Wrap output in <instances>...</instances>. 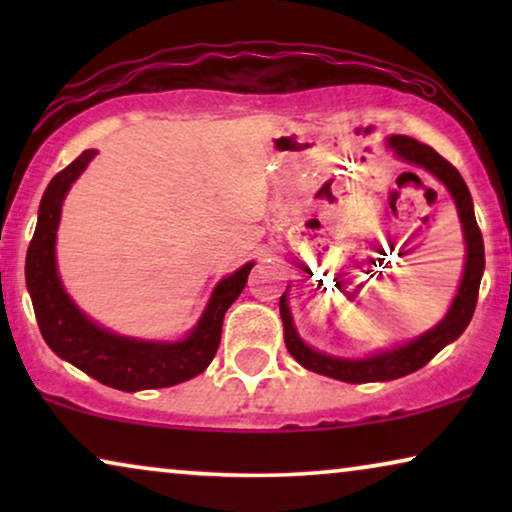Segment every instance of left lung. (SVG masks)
<instances>
[{"label": "left lung", "instance_id": "1", "mask_svg": "<svg viewBox=\"0 0 512 512\" xmlns=\"http://www.w3.org/2000/svg\"><path fill=\"white\" fill-rule=\"evenodd\" d=\"M387 149L394 151V156L403 160V163L424 167L426 172H431L450 191L454 205H457L461 230H464L466 263L457 296H454L450 310H447L445 317L436 326L422 335H417V338L403 342V345L380 349V352L361 356V359L326 354L307 345L298 335L296 324H293V314L289 307V286H286L284 296L279 298V314H282L284 342L289 354L300 366L312 370V373L333 377V380L349 384L398 380V377H405L426 366L440 349L450 345V342L457 340L466 331L468 321H471L475 312V303H478L482 272H485V244H482V233L478 228V221H475L473 198L466 181L457 172V167H452L443 156H438L431 146L405 135L387 137Z\"/></svg>", "mask_w": 512, "mask_h": 512}]
</instances>
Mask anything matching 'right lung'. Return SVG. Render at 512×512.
<instances>
[{
	"instance_id": "right-lung-1",
	"label": "right lung",
	"mask_w": 512,
	"mask_h": 512,
	"mask_svg": "<svg viewBox=\"0 0 512 512\" xmlns=\"http://www.w3.org/2000/svg\"><path fill=\"white\" fill-rule=\"evenodd\" d=\"M95 156V149L83 151L74 163L55 174L41 198L37 230L25 258V282L39 331L60 359L107 387L121 391L174 387L200 375L212 363L221 342L223 317L247 284L254 261L244 263L214 286L198 324L181 340L130 338L100 326L69 298L55 258L62 202Z\"/></svg>"
}]
</instances>
